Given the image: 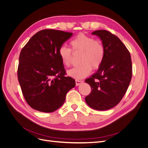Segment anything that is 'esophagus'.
Masks as SVG:
<instances>
[{
	"label": "esophagus",
	"mask_w": 148,
	"mask_h": 148,
	"mask_svg": "<svg viewBox=\"0 0 148 148\" xmlns=\"http://www.w3.org/2000/svg\"><path fill=\"white\" fill-rule=\"evenodd\" d=\"M83 81L82 80H80V79H76L75 80V83H76V85L77 86H78V85H80L82 83H83Z\"/></svg>",
	"instance_id": "esophagus-1"
}]
</instances>
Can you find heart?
I'll use <instances>...</instances> for the list:
<instances>
[{
    "label": "heart",
    "instance_id": "obj_1",
    "mask_svg": "<svg viewBox=\"0 0 148 148\" xmlns=\"http://www.w3.org/2000/svg\"><path fill=\"white\" fill-rule=\"evenodd\" d=\"M70 44L74 51L82 52V64L73 67L67 71L70 77L81 79L86 77L93 68L97 69L104 60L105 48L102 43L98 40H95L90 36L83 33L78 34L71 40ZM60 59L65 66H68L71 63V50L65 46H61L59 50Z\"/></svg>",
    "mask_w": 148,
    "mask_h": 148
}]
</instances>
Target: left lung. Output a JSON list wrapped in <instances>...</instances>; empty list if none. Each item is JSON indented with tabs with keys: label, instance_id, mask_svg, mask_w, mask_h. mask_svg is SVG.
I'll return each mask as SVG.
<instances>
[{
	"label": "left lung",
	"instance_id": "left-lung-1",
	"mask_svg": "<svg viewBox=\"0 0 148 148\" xmlns=\"http://www.w3.org/2000/svg\"><path fill=\"white\" fill-rule=\"evenodd\" d=\"M92 34L100 38L106 53L96 72L85 79L91 88L85 101L93 109L106 110L119 104L130 83L131 56L120 39L109 31L97 30Z\"/></svg>",
	"mask_w": 148,
	"mask_h": 148
}]
</instances>
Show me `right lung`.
I'll use <instances>...</instances> for the list:
<instances>
[{
	"label": "right lung",
	"mask_w": 148,
	"mask_h": 148,
	"mask_svg": "<svg viewBox=\"0 0 148 148\" xmlns=\"http://www.w3.org/2000/svg\"><path fill=\"white\" fill-rule=\"evenodd\" d=\"M72 33L44 29L31 38L19 57L18 79L26 101L33 109L52 112L63 105L66 93L75 86L65 77L59 50Z\"/></svg>",
	"instance_id": "obj_1"
}]
</instances>
